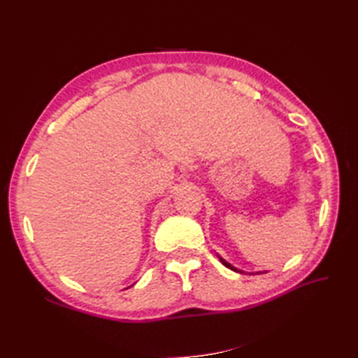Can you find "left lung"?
<instances>
[{"label":"left lung","instance_id":"1","mask_svg":"<svg viewBox=\"0 0 358 358\" xmlns=\"http://www.w3.org/2000/svg\"><path fill=\"white\" fill-rule=\"evenodd\" d=\"M220 262H222V263L226 266V268H229V269H232V271H235V272H241V271H238L237 268H234V266H232V264H229V263H227L226 260H223L222 257H220Z\"/></svg>","mask_w":358,"mask_h":358}]
</instances>
